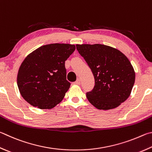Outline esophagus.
Masks as SVG:
<instances>
[{"label":"esophagus","instance_id":"34e87169","mask_svg":"<svg viewBox=\"0 0 152 152\" xmlns=\"http://www.w3.org/2000/svg\"><path fill=\"white\" fill-rule=\"evenodd\" d=\"M75 84H80V78H78L76 80V81L75 82Z\"/></svg>","mask_w":152,"mask_h":152}]
</instances>
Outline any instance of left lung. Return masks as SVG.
<instances>
[{"label": "left lung", "instance_id": "obj_1", "mask_svg": "<svg viewBox=\"0 0 152 152\" xmlns=\"http://www.w3.org/2000/svg\"><path fill=\"white\" fill-rule=\"evenodd\" d=\"M76 49L94 77V87L86 93L88 101L105 110L126 101L135 82V72L128 58L118 50L100 44L76 45Z\"/></svg>", "mask_w": 152, "mask_h": 152}]
</instances>
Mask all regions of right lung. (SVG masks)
<instances>
[{"mask_svg":"<svg viewBox=\"0 0 152 152\" xmlns=\"http://www.w3.org/2000/svg\"><path fill=\"white\" fill-rule=\"evenodd\" d=\"M74 45L50 44L28 54L19 68L17 85L30 105L51 109L64 98L70 86L65 61L75 50Z\"/></svg>","mask_w":152,"mask_h":152,"instance_id":"obj_1","label":"right lung"}]
</instances>
